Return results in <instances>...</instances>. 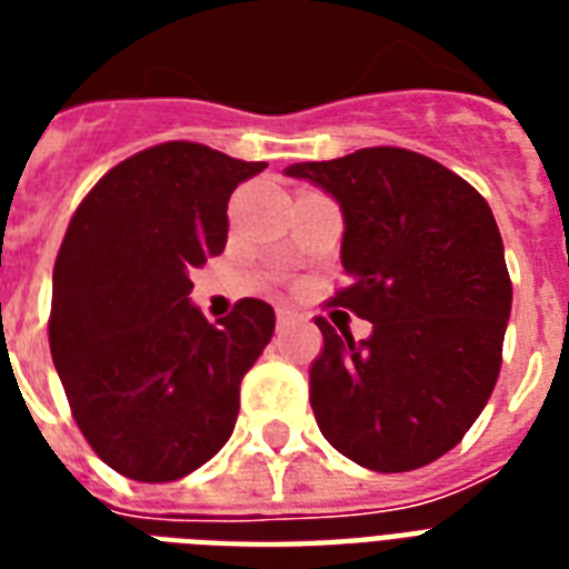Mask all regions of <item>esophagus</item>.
Here are the masks:
<instances>
[{"label": "esophagus", "instance_id": "34e87169", "mask_svg": "<svg viewBox=\"0 0 569 569\" xmlns=\"http://www.w3.org/2000/svg\"><path fill=\"white\" fill-rule=\"evenodd\" d=\"M292 319H295L292 310H286V307H280V310H277V328H286V325H289Z\"/></svg>", "mask_w": 569, "mask_h": 569}]
</instances>
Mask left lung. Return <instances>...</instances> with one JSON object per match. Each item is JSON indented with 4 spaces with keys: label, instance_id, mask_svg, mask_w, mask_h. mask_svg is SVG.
I'll list each match as a JSON object with an SVG mask.
<instances>
[{
    "label": "left lung",
    "instance_id": "8db88e82",
    "mask_svg": "<svg viewBox=\"0 0 569 569\" xmlns=\"http://www.w3.org/2000/svg\"><path fill=\"white\" fill-rule=\"evenodd\" d=\"M342 209L348 286L333 307L372 321L355 342L316 319L325 351L310 405L325 440L375 472H407L455 449L493 392L511 277L490 206L467 180L401 147L298 162Z\"/></svg>",
    "mask_w": 569,
    "mask_h": 569
}]
</instances>
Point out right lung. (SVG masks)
<instances>
[{
  "instance_id": "obj_1",
  "label": "right lung",
  "mask_w": 569,
  "mask_h": 569,
  "mask_svg": "<svg viewBox=\"0 0 569 569\" xmlns=\"http://www.w3.org/2000/svg\"><path fill=\"white\" fill-rule=\"evenodd\" d=\"M259 171L266 162L168 141L111 168L70 218L49 351L79 431L120 476L177 481L230 440L274 310L241 298L209 325L189 271L221 253L230 194Z\"/></svg>"
}]
</instances>
